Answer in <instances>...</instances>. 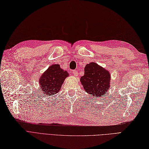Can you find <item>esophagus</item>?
<instances>
[{
	"instance_id": "34e87169",
	"label": "esophagus",
	"mask_w": 149,
	"mask_h": 149,
	"mask_svg": "<svg viewBox=\"0 0 149 149\" xmlns=\"http://www.w3.org/2000/svg\"><path fill=\"white\" fill-rule=\"evenodd\" d=\"M72 72H73V74H74L75 77H77L78 75H79V73H78V72L77 70H73V71H72Z\"/></svg>"
}]
</instances>
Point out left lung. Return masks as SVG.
Masks as SVG:
<instances>
[{
	"label": "left lung",
	"instance_id": "1",
	"mask_svg": "<svg viewBox=\"0 0 149 149\" xmlns=\"http://www.w3.org/2000/svg\"><path fill=\"white\" fill-rule=\"evenodd\" d=\"M111 75L109 72L94 62L87 64L84 75L81 77L83 88L91 96L101 97L110 87Z\"/></svg>",
	"mask_w": 149,
	"mask_h": 149
}]
</instances>
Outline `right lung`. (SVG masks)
I'll return each instance as SVG.
<instances>
[{
  "instance_id": "1",
  "label": "right lung",
  "mask_w": 149,
  "mask_h": 149,
  "mask_svg": "<svg viewBox=\"0 0 149 149\" xmlns=\"http://www.w3.org/2000/svg\"><path fill=\"white\" fill-rule=\"evenodd\" d=\"M68 76V72L62 69L60 65L53 64L49 66L39 80L43 94L52 96L59 92L65 79Z\"/></svg>"
}]
</instances>
